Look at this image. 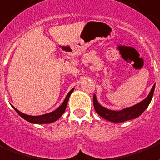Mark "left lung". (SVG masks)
<instances>
[{
    "instance_id": "8db88e82",
    "label": "left lung",
    "mask_w": 160,
    "mask_h": 160,
    "mask_svg": "<svg viewBox=\"0 0 160 160\" xmlns=\"http://www.w3.org/2000/svg\"><path fill=\"white\" fill-rule=\"evenodd\" d=\"M154 88H155V84L153 86L147 98H144L142 101L133 105V106L125 108L123 110H118V111L109 110V109H106L104 106H102L101 104H98L95 94H94L93 98L94 110L101 117L107 121H112V122H124V121H129L132 119H135L138 117L139 116H141L144 110H146L148 106L149 105L150 102L153 98Z\"/></svg>"
}]
</instances>
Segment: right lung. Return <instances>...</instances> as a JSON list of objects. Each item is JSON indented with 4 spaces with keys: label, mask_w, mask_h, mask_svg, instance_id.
<instances>
[{
    "label": "right lung",
    "mask_w": 160,
    "mask_h": 160,
    "mask_svg": "<svg viewBox=\"0 0 160 160\" xmlns=\"http://www.w3.org/2000/svg\"><path fill=\"white\" fill-rule=\"evenodd\" d=\"M73 90H74V88H72L69 93H67V97H66L65 100L63 101V103H62V104L60 107H58L56 110H54L52 112L48 113V114H44V115H41V116H28V115H26V114L20 112L15 107H13V106L12 107L14 110H16L17 113L18 114L19 116H21L22 118H23L24 120L28 121V122H31V123H33V124H47V123H52L54 121H57L63 115V113L65 112L66 108H67V102H68L69 97H70L71 93L73 92Z\"/></svg>",
    "instance_id": "right-lung-1"
}]
</instances>
